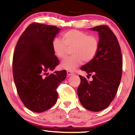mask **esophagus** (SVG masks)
Masks as SVG:
<instances>
[{"instance_id": "34e87169", "label": "esophagus", "mask_w": 135, "mask_h": 135, "mask_svg": "<svg viewBox=\"0 0 135 135\" xmlns=\"http://www.w3.org/2000/svg\"><path fill=\"white\" fill-rule=\"evenodd\" d=\"M66 74H67V76H70L74 74V72H72V71H67L66 72Z\"/></svg>"}]
</instances>
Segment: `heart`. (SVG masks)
<instances>
[{
    "label": "heart",
    "mask_w": 135,
    "mask_h": 135,
    "mask_svg": "<svg viewBox=\"0 0 135 135\" xmlns=\"http://www.w3.org/2000/svg\"><path fill=\"white\" fill-rule=\"evenodd\" d=\"M63 41L55 38L51 41V48L55 56L63 58L66 56L68 48H72V55L61 61L60 67L69 71H73L83 63L92 61L99 51V42L94 35H89L85 32L71 30L62 35Z\"/></svg>",
    "instance_id": "1"
}]
</instances>
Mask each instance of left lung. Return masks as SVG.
<instances>
[{
    "label": "left lung",
    "instance_id": "1",
    "mask_svg": "<svg viewBox=\"0 0 135 135\" xmlns=\"http://www.w3.org/2000/svg\"><path fill=\"white\" fill-rule=\"evenodd\" d=\"M90 30L98 32L99 48L95 57L81 67L92 75V80L79 76L77 94L84 108L98 112L108 108L115 97L121 79L123 58L117 38L107 26Z\"/></svg>",
    "mask_w": 135,
    "mask_h": 135
}]
</instances>
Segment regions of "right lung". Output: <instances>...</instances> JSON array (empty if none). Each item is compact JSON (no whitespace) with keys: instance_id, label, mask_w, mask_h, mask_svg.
I'll return each instance as SVG.
<instances>
[{"instance_id":"right-lung-1","label":"right lung","mask_w":135,"mask_h":135,"mask_svg":"<svg viewBox=\"0 0 135 135\" xmlns=\"http://www.w3.org/2000/svg\"><path fill=\"white\" fill-rule=\"evenodd\" d=\"M60 30L55 26L32 23L21 35L14 50L12 73L17 93L24 105L35 113L55 105L56 89L66 77L65 70L48 75L59 64L51 41Z\"/></svg>"}]
</instances>
